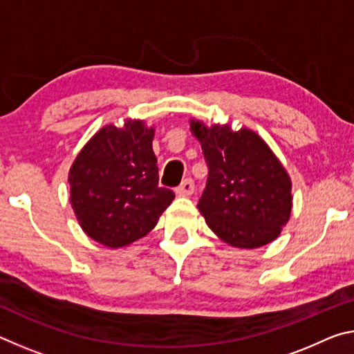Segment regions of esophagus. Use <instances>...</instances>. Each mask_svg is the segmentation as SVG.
<instances>
[{"label":"esophagus","instance_id":"esophagus-1","mask_svg":"<svg viewBox=\"0 0 354 354\" xmlns=\"http://www.w3.org/2000/svg\"><path fill=\"white\" fill-rule=\"evenodd\" d=\"M194 190H195L194 179L185 178L184 181L176 187V195H179V196H189V195L194 194Z\"/></svg>","mask_w":354,"mask_h":354}]
</instances>
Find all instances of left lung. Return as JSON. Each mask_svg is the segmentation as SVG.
I'll return each mask as SVG.
<instances>
[{
	"instance_id": "left-lung-1",
	"label": "left lung",
	"mask_w": 354,
	"mask_h": 354,
	"mask_svg": "<svg viewBox=\"0 0 354 354\" xmlns=\"http://www.w3.org/2000/svg\"><path fill=\"white\" fill-rule=\"evenodd\" d=\"M207 165L198 209L221 241L257 248L279 236L290 217V179L277 156L250 129L190 123Z\"/></svg>"
}]
</instances>
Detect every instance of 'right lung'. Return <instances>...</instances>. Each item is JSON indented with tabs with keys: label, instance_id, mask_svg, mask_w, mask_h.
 <instances>
[{
	"label": "right lung",
	"instance_id": "obj_1",
	"mask_svg": "<svg viewBox=\"0 0 354 354\" xmlns=\"http://www.w3.org/2000/svg\"><path fill=\"white\" fill-rule=\"evenodd\" d=\"M154 129L139 120L95 134L71 165V206L84 232L111 248L147 236L175 198L159 185Z\"/></svg>",
	"mask_w": 354,
	"mask_h": 354
}]
</instances>
